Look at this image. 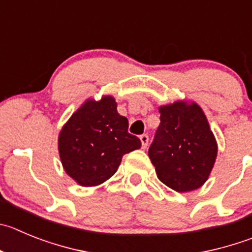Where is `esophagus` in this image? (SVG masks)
<instances>
[{
  "instance_id": "1",
  "label": "esophagus",
  "mask_w": 252,
  "mask_h": 252,
  "mask_svg": "<svg viewBox=\"0 0 252 252\" xmlns=\"http://www.w3.org/2000/svg\"><path fill=\"white\" fill-rule=\"evenodd\" d=\"M139 139H140V142H142V147L145 149L148 145V142H149V137H148L147 134H143V135H140L139 137Z\"/></svg>"
}]
</instances>
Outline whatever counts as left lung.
Returning a JSON list of instances; mask_svg holds the SVG:
<instances>
[{
    "mask_svg": "<svg viewBox=\"0 0 252 252\" xmlns=\"http://www.w3.org/2000/svg\"><path fill=\"white\" fill-rule=\"evenodd\" d=\"M160 124L149 158L163 184L178 192L199 189L209 179L218 157V143L201 107L176 100L160 105Z\"/></svg>",
    "mask_w": 252,
    "mask_h": 252,
    "instance_id": "8db88e82",
    "label": "left lung"
}]
</instances>
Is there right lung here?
Returning <instances> with one entry per match:
<instances>
[{
  "instance_id": "add662e5",
  "label": "right lung",
  "mask_w": 252,
  "mask_h": 252,
  "mask_svg": "<svg viewBox=\"0 0 252 252\" xmlns=\"http://www.w3.org/2000/svg\"><path fill=\"white\" fill-rule=\"evenodd\" d=\"M140 147L139 138L128 133V119L119 114L112 95L88 98L58 135L63 169L81 187L107 182L118 170L123 155Z\"/></svg>"
}]
</instances>
